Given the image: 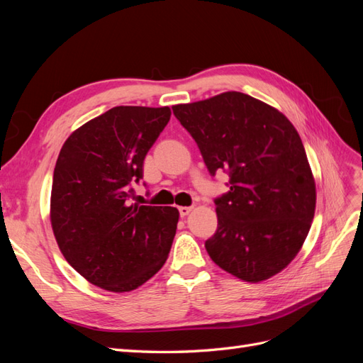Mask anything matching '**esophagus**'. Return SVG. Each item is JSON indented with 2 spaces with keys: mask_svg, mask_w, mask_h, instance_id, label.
<instances>
[{
  "mask_svg": "<svg viewBox=\"0 0 363 363\" xmlns=\"http://www.w3.org/2000/svg\"><path fill=\"white\" fill-rule=\"evenodd\" d=\"M192 211V206H182L179 207V212H180V216H188Z\"/></svg>",
  "mask_w": 363,
  "mask_h": 363,
  "instance_id": "34e87169",
  "label": "esophagus"
}]
</instances>
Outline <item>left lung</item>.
Listing matches in <instances>:
<instances>
[{
    "label": "left lung",
    "instance_id": "1",
    "mask_svg": "<svg viewBox=\"0 0 363 363\" xmlns=\"http://www.w3.org/2000/svg\"><path fill=\"white\" fill-rule=\"evenodd\" d=\"M172 112L228 191L215 199L218 228L206 240L219 268L250 283L276 276L300 251L316 192L300 135L291 121L242 92L177 104Z\"/></svg>",
    "mask_w": 363,
    "mask_h": 363
}]
</instances>
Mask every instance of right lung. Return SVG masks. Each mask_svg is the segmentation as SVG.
<instances>
[{
    "label": "right lung",
    "mask_w": 363,
    "mask_h": 363,
    "mask_svg": "<svg viewBox=\"0 0 363 363\" xmlns=\"http://www.w3.org/2000/svg\"><path fill=\"white\" fill-rule=\"evenodd\" d=\"M169 118V107L118 106L77 128L60 150L52 232L69 265L98 288L133 291L168 259L179 211L130 199Z\"/></svg>",
    "instance_id": "obj_1"
}]
</instances>
